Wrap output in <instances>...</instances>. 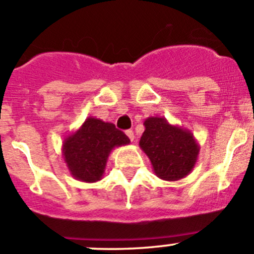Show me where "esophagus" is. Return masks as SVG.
I'll use <instances>...</instances> for the list:
<instances>
[{
    "label": "esophagus",
    "mask_w": 254,
    "mask_h": 254,
    "mask_svg": "<svg viewBox=\"0 0 254 254\" xmlns=\"http://www.w3.org/2000/svg\"><path fill=\"white\" fill-rule=\"evenodd\" d=\"M125 134H127V136L129 137L131 141H134L135 136H134V131H132V130H127V131H125Z\"/></svg>",
    "instance_id": "34e87169"
}]
</instances>
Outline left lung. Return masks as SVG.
Returning a JSON list of instances; mask_svg holds the SVG:
<instances>
[{"instance_id":"8db88e82","label":"left lung","mask_w":254,"mask_h":254,"mask_svg":"<svg viewBox=\"0 0 254 254\" xmlns=\"http://www.w3.org/2000/svg\"><path fill=\"white\" fill-rule=\"evenodd\" d=\"M145 131L140 148L151 161L153 172L163 181H179L193 171L200 146L191 131L172 125L163 117H150L143 122Z\"/></svg>"}]
</instances>
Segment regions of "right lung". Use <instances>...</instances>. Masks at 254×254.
Returning a JSON list of instances; mask_svg holds the SVG:
<instances>
[{"label":"right lung","instance_id":"obj_1","mask_svg":"<svg viewBox=\"0 0 254 254\" xmlns=\"http://www.w3.org/2000/svg\"><path fill=\"white\" fill-rule=\"evenodd\" d=\"M127 143L129 137L114 124L89 117L75 132L65 137L63 157L73 178L94 183L103 178L112 151Z\"/></svg>","mask_w":254,"mask_h":254}]
</instances>
